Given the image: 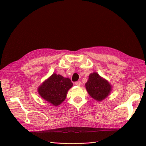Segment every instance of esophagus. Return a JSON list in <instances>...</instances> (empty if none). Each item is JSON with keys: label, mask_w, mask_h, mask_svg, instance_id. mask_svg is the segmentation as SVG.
Wrapping results in <instances>:
<instances>
[{"label": "esophagus", "mask_w": 146, "mask_h": 146, "mask_svg": "<svg viewBox=\"0 0 146 146\" xmlns=\"http://www.w3.org/2000/svg\"><path fill=\"white\" fill-rule=\"evenodd\" d=\"M75 85H77V86H80L81 85V82L80 81H77L76 82H75Z\"/></svg>", "instance_id": "obj_1"}]
</instances>
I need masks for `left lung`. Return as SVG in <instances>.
<instances>
[{"label": "left lung", "mask_w": 146, "mask_h": 146, "mask_svg": "<svg viewBox=\"0 0 146 146\" xmlns=\"http://www.w3.org/2000/svg\"><path fill=\"white\" fill-rule=\"evenodd\" d=\"M88 94L97 101H102L110 94L111 91V85L105 79L96 73H91L89 79L85 83Z\"/></svg>", "instance_id": "left-lung-1"}]
</instances>
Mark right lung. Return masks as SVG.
<instances>
[{
	"instance_id": "right-lung-1",
	"label": "right lung",
	"mask_w": 146,
	"mask_h": 146,
	"mask_svg": "<svg viewBox=\"0 0 146 146\" xmlns=\"http://www.w3.org/2000/svg\"><path fill=\"white\" fill-rule=\"evenodd\" d=\"M72 85L69 78L54 73L42 83L38 91L42 99L53 105L58 106L66 99L67 92Z\"/></svg>"
}]
</instances>
